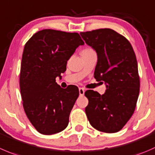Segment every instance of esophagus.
Wrapping results in <instances>:
<instances>
[{
    "label": "esophagus",
    "mask_w": 155,
    "mask_h": 155,
    "mask_svg": "<svg viewBox=\"0 0 155 155\" xmlns=\"http://www.w3.org/2000/svg\"><path fill=\"white\" fill-rule=\"evenodd\" d=\"M79 95L82 96L84 95V93H85V89L82 88H79Z\"/></svg>",
    "instance_id": "34e87169"
}]
</instances>
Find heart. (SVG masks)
Returning <instances> with one entry per match:
<instances>
[{
	"instance_id": "obj_1",
	"label": "heart",
	"mask_w": 155,
	"mask_h": 155,
	"mask_svg": "<svg viewBox=\"0 0 155 155\" xmlns=\"http://www.w3.org/2000/svg\"><path fill=\"white\" fill-rule=\"evenodd\" d=\"M93 49L91 48H84L83 50L82 51V52H86V51H92ZM81 52V53H82Z\"/></svg>"
}]
</instances>
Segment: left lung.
Listing matches in <instances>:
<instances>
[{"label": "left lung", "instance_id": "obj_1", "mask_svg": "<svg viewBox=\"0 0 155 155\" xmlns=\"http://www.w3.org/2000/svg\"><path fill=\"white\" fill-rule=\"evenodd\" d=\"M85 43L97 54L94 77L107 84L106 91L87 90L85 113L90 124L98 131L119 132L134 113L139 94L136 57L130 41L110 28L81 32Z\"/></svg>", "mask_w": 155, "mask_h": 155}]
</instances>
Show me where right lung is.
Instances as JSON below:
<instances>
[{
  "label": "right lung",
  "instance_id": "1",
  "mask_svg": "<svg viewBox=\"0 0 155 155\" xmlns=\"http://www.w3.org/2000/svg\"><path fill=\"white\" fill-rule=\"evenodd\" d=\"M84 45L76 32L43 29L25 43L21 63L19 88L22 106L30 123L43 135L66 129L79 88H62L57 76L67 70V61Z\"/></svg>",
  "mask_w": 155,
  "mask_h": 155
}]
</instances>
